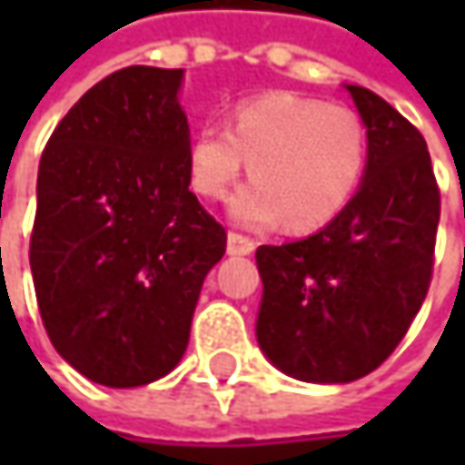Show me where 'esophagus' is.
Returning a JSON list of instances; mask_svg holds the SVG:
<instances>
[{"label":"esophagus","instance_id":"34e87169","mask_svg":"<svg viewBox=\"0 0 465 465\" xmlns=\"http://www.w3.org/2000/svg\"><path fill=\"white\" fill-rule=\"evenodd\" d=\"M252 250H255V242L250 236H242L236 232L229 233V252L232 255H250Z\"/></svg>","mask_w":465,"mask_h":465}]
</instances>
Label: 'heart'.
<instances>
[{
	"mask_svg": "<svg viewBox=\"0 0 465 465\" xmlns=\"http://www.w3.org/2000/svg\"><path fill=\"white\" fill-rule=\"evenodd\" d=\"M366 155L369 134L355 110L272 91L236 104L229 129H196L188 144V177L202 199L221 202L247 161L252 183L233 196V221L250 229L285 221L293 232H315L350 204Z\"/></svg>",
	"mask_w": 465,
	"mask_h": 465,
	"instance_id": "obj_1",
	"label": "heart"
}]
</instances>
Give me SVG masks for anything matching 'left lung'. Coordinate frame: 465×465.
Here are the masks:
<instances>
[{"mask_svg": "<svg viewBox=\"0 0 465 465\" xmlns=\"http://www.w3.org/2000/svg\"><path fill=\"white\" fill-rule=\"evenodd\" d=\"M347 91L369 134L358 193L323 232L255 250L258 344L304 382H352L382 366L433 274L441 199L425 140L374 91Z\"/></svg>", "mask_w": 465, "mask_h": 465, "instance_id": "1", "label": "left lung"}]
</instances>
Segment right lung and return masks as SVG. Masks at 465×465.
Here are the masks:
<instances>
[{
	"mask_svg": "<svg viewBox=\"0 0 465 465\" xmlns=\"http://www.w3.org/2000/svg\"><path fill=\"white\" fill-rule=\"evenodd\" d=\"M183 69L126 66L47 140L29 263L55 352L107 388L169 374L226 229L188 188Z\"/></svg>",
	"mask_w": 465,
	"mask_h": 465,
	"instance_id": "add662e5",
	"label": "right lung"
}]
</instances>
